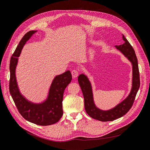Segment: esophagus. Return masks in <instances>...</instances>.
Masks as SVG:
<instances>
[{"mask_svg": "<svg viewBox=\"0 0 150 150\" xmlns=\"http://www.w3.org/2000/svg\"><path fill=\"white\" fill-rule=\"evenodd\" d=\"M79 74V71H77V70H73L71 71V75H72L73 78L77 77Z\"/></svg>", "mask_w": 150, "mask_h": 150, "instance_id": "obj_1", "label": "esophagus"}]
</instances>
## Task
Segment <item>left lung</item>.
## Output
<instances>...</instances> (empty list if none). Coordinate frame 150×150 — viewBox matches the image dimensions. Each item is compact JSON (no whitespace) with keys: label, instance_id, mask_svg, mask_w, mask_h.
Returning a JSON list of instances; mask_svg holds the SVG:
<instances>
[{"label":"left lung","instance_id":"1","mask_svg":"<svg viewBox=\"0 0 150 150\" xmlns=\"http://www.w3.org/2000/svg\"><path fill=\"white\" fill-rule=\"evenodd\" d=\"M122 38L125 42L124 43L120 45H115V47L122 52L123 54L127 57L128 59L132 63L133 71L132 90L125 100L111 110L103 111L99 109L94 103L93 91L89 79L83 74L80 75L78 77V82L83 96L84 106H85L86 113L91 118L101 122L115 120L127 113L132 108L134 99L140 87L139 67H138L137 59L135 51L124 35H123Z\"/></svg>","mask_w":150,"mask_h":150}]
</instances>
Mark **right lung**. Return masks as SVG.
Instances as JSON below:
<instances>
[{
  "label": "right lung",
  "instance_id": "add662e5",
  "mask_svg": "<svg viewBox=\"0 0 150 150\" xmlns=\"http://www.w3.org/2000/svg\"><path fill=\"white\" fill-rule=\"evenodd\" d=\"M37 31H30L21 38L10 61L9 92L18 112L26 120L39 125H50L58 122L63 115V97L65 88L71 81V74L67 71L56 76L50 87L47 99L40 104L28 101L18 89L15 75L18 57L26 41Z\"/></svg>",
  "mask_w": 150,
  "mask_h": 150
}]
</instances>
